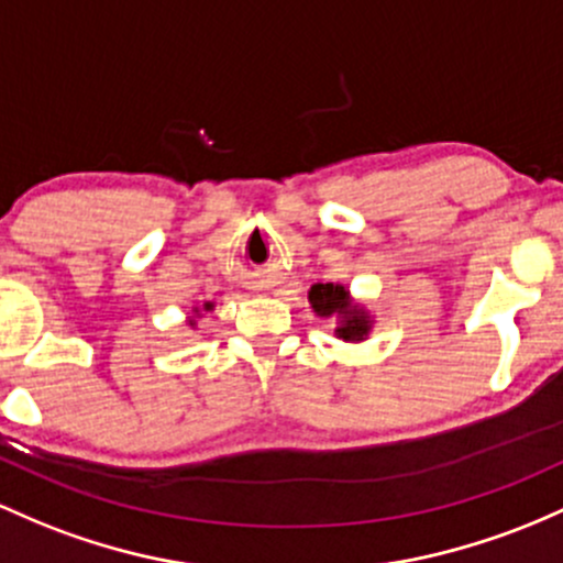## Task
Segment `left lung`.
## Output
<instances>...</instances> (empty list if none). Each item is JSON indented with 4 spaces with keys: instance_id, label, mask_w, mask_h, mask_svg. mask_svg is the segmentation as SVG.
<instances>
[{
    "instance_id": "1",
    "label": "left lung",
    "mask_w": 563,
    "mask_h": 563,
    "mask_svg": "<svg viewBox=\"0 0 563 563\" xmlns=\"http://www.w3.org/2000/svg\"><path fill=\"white\" fill-rule=\"evenodd\" d=\"M310 301L314 312L323 314V318H331V314H339L342 325H339V336L342 339H361L363 333L368 331V320L361 310H352L350 296L344 291V286H333V283H318V286L310 288Z\"/></svg>"
}]
</instances>
